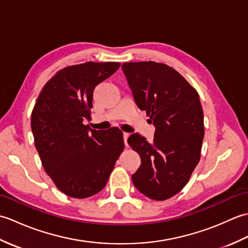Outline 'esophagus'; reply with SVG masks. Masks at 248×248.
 <instances>
[{
    "label": "esophagus",
    "instance_id": "obj_1",
    "mask_svg": "<svg viewBox=\"0 0 248 248\" xmlns=\"http://www.w3.org/2000/svg\"><path fill=\"white\" fill-rule=\"evenodd\" d=\"M129 133H124V145L128 147V139H129Z\"/></svg>",
    "mask_w": 248,
    "mask_h": 248
}]
</instances>
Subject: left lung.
I'll use <instances>...</instances> for the list:
<instances>
[{"label": "left lung", "mask_w": 248, "mask_h": 248, "mask_svg": "<svg viewBox=\"0 0 248 248\" xmlns=\"http://www.w3.org/2000/svg\"><path fill=\"white\" fill-rule=\"evenodd\" d=\"M121 68L136 104L155 127L152 143L139 133L128 139L141 161L132 181L150 199H168L186 186L200 160L204 128L199 94L165 64L124 62Z\"/></svg>", "instance_id": "left-lung-1"}]
</instances>
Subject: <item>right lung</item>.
Wrapping results in <instances>:
<instances>
[{"instance_id": "add662e5", "label": "right lung", "mask_w": 248, "mask_h": 248, "mask_svg": "<svg viewBox=\"0 0 248 248\" xmlns=\"http://www.w3.org/2000/svg\"><path fill=\"white\" fill-rule=\"evenodd\" d=\"M119 62L66 67L41 89L31 112L35 147L56 187L72 198H87L105 186L124 148L118 128L89 129L93 92L109 78Z\"/></svg>"}]
</instances>
